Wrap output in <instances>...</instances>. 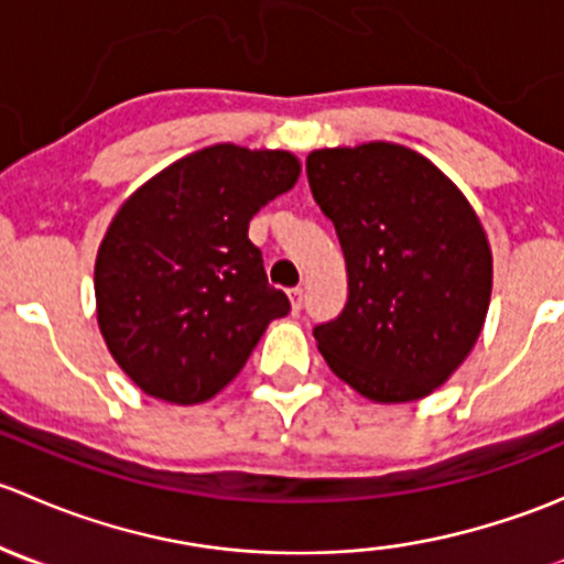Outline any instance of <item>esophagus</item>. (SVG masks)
I'll use <instances>...</instances> for the list:
<instances>
[{"label": "esophagus", "instance_id": "esophagus-1", "mask_svg": "<svg viewBox=\"0 0 564 564\" xmlns=\"http://www.w3.org/2000/svg\"><path fill=\"white\" fill-rule=\"evenodd\" d=\"M303 289H292V292H289V300H292V311L294 314H300V308H303Z\"/></svg>", "mask_w": 564, "mask_h": 564}]
</instances>
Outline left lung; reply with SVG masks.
Returning a JSON list of instances; mask_svg holds the SVG:
<instances>
[{"label":"left lung","mask_w":564,"mask_h":564,"mask_svg":"<svg viewBox=\"0 0 564 564\" xmlns=\"http://www.w3.org/2000/svg\"><path fill=\"white\" fill-rule=\"evenodd\" d=\"M305 166L349 278L340 316L314 329L318 351L373 403L431 395L486 324L494 261L480 218L451 176L392 141L324 147Z\"/></svg>","instance_id":"1"}]
</instances>
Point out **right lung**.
Returning a JSON list of instances; mask_svg holds the SVG:
<instances>
[{
	"label": "right lung",
	"mask_w": 564,
	"mask_h": 564,
	"mask_svg": "<svg viewBox=\"0 0 564 564\" xmlns=\"http://www.w3.org/2000/svg\"><path fill=\"white\" fill-rule=\"evenodd\" d=\"M300 180L297 155L215 144L135 187L95 259V305L108 351L161 401L218 395L289 314L267 283L250 218Z\"/></svg>",
	"instance_id": "1"
}]
</instances>
